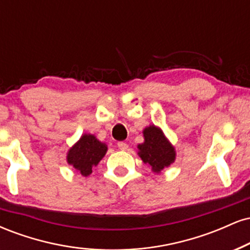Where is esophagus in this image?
Segmentation results:
<instances>
[{
	"instance_id": "1",
	"label": "esophagus",
	"mask_w": 250,
	"mask_h": 250,
	"mask_svg": "<svg viewBox=\"0 0 250 250\" xmlns=\"http://www.w3.org/2000/svg\"><path fill=\"white\" fill-rule=\"evenodd\" d=\"M117 147H119V149H121V150H128L129 146L125 142H119L117 143Z\"/></svg>"
}]
</instances>
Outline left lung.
I'll return each instance as SVG.
<instances>
[{
    "mask_svg": "<svg viewBox=\"0 0 250 250\" xmlns=\"http://www.w3.org/2000/svg\"><path fill=\"white\" fill-rule=\"evenodd\" d=\"M145 142L139 145V155L145 163H148L155 173L170 166L175 160V149L165 135L155 125H149L143 130Z\"/></svg>",
    "mask_w": 250,
    "mask_h": 250,
    "instance_id": "left-lung-1",
    "label": "left lung"
}]
</instances>
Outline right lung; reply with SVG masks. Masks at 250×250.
<instances>
[{
    "instance_id": "add662e5",
    "label": "right lung",
    "mask_w": 250,
    "mask_h": 250,
    "mask_svg": "<svg viewBox=\"0 0 250 250\" xmlns=\"http://www.w3.org/2000/svg\"><path fill=\"white\" fill-rule=\"evenodd\" d=\"M107 146L100 142L94 135H83L80 141L68 151L67 161L83 176L91 174L93 168L102 160Z\"/></svg>"
}]
</instances>
